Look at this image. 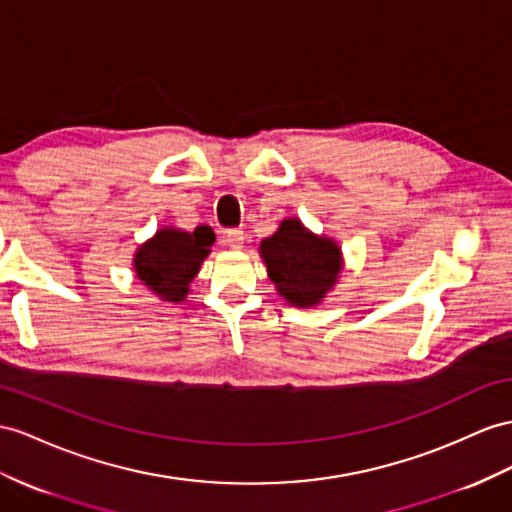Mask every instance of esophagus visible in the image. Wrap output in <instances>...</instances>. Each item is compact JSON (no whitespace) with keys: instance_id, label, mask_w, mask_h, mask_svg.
Instances as JSON below:
<instances>
[{"instance_id":"1","label":"esophagus","mask_w":512,"mask_h":512,"mask_svg":"<svg viewBox=\"0 0 512 512\" xmlns=\"http://www.w3.org/2000/svg\"><path fill=\"white\" fill-rule=\"evenodd\" d=\"M225 242L229 248H233V251H240V248L244 246V231L240 229H229L225 233Z\"/></svg>"}]
</instances>
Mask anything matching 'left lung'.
<instances>
[{"label":"left lung","instance_id":"8db88e82","mask_svg":"<svg viewBox=\"0 0 512 512\" xmlns=\"http://www.w3.org/2000/svg\"><path fill=\"white\" fill-rule=\"evenodd\" d=\"M268 277L294 307H316L333 290L342 272V248L335 240L311 233L298 218H287L259 246Z\"/></svg>","mask_w":512,"mask_h":512}]
</instances>
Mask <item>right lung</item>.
I'll return each mask as SVG.
<instances>
[{"label":"right lung","instance_id":"obj_1","mask_svg":"<svg viewBox=\"0 0 512 512\" xmlns=\"http://www.w3.org/2000/svg\"><path fill=\"white\" fill-rule=\"evenodd\" d=\"M214 242L216 235L207 225L194 231L164 227L136 251V277L162 300L179 303L188 296L190 283Z\"/></svg>","mask_w":512,"mask_h":512}]
</instances>
